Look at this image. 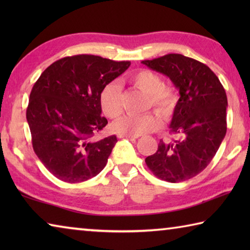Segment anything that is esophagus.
<instances>
[{"instance_id":"obj_1","label":"esophagus","mask_w":250,"mask_h":250,"mask_svg":"<svg viewBox=\"0 0 250 250\" xmlns=\"http://www.w3.org/2000/svg\"><path fill=\"white\" fill-rule=\"evenodd\" d=\"M118 138H128V139H138V135H130V134H125V133H118Z\"/></svg>"}]
</instances>
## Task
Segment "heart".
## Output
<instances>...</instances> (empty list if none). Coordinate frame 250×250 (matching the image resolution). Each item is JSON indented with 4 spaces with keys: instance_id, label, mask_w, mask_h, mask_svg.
Instances as JSON below:
<instances>
[{
    "instance_id": "heart-1",
    "label": "heart",
    "mask_w": 250,
    "mask_h": 250,
    "mask_svg": "<svg viewBox=\"0 0 250 250\" xmlns=\"http://www.w3.org/2000/svg\"><path fill=\"white\" fill-rule=\"evenodd\" d=\"M130 82L139 89L150 95V104L163 115L168 117L174 111L177 104V94L171 86H163L161 76L151 69H140L130 76ZM100 107L109 118H118L124 110V95L119 83L105 84L99 96ZM162 125V120L154 112L146 115H126L113 124V129L119 133L141 135L153 132Z\"/></svg>"
}]
</instances>
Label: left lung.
<instances>
[{
    "label": "left lung",
    "mask_w": 250,
    "mask_h": 250,
    "mask_svg": "<svg viewBox=\"0 0 250 250\" xmlns=\"http://www.w3.org/2000/svg\"><path fill=\"white\" fill-rule=\"evenodd\" d=\"M142 64L170 78L180 94L170 125L179 138L160 140L158 151L146 159V166L155 176L171 183L192 179L208 166L225 138V89L209 67L181 54Z\"/></svg>",
    "instance_id": "left-lung-1"
}]
</instances>
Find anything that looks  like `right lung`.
<instances>
[{"mask_svg":"<svg viewBox=\"0 0 250 250\" xmlns=\"http://www.w3.org/2000/svg\"><path fill=\"white\" fill-rule=\"evenodd\" d=\"M130 64L76 55L53 62L33 86L26 110L33 149L57 179L79 183L104 170L118 140H91L108 124L99 96Z\"/></svg>","mask_w":250,"mask_h":250,"instance_id":"add662e5","label":"right lung"}]
</instances>
